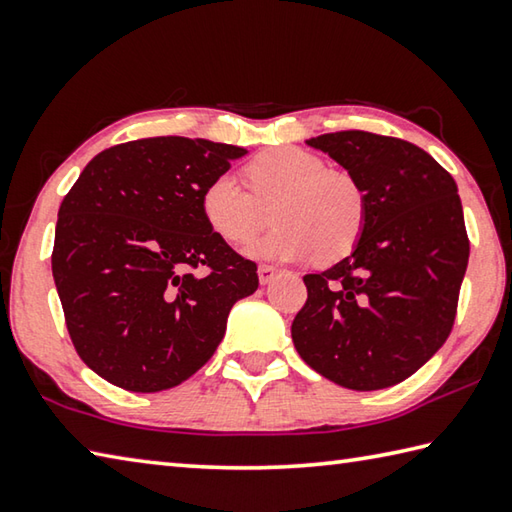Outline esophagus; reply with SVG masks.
I'll return each mask as SVG.
<instances>
[{
  "label": "esophagus",
  "instance_id": "34e87169",
  "mask_svg": "<svg viewBox=\"0 0 512 512\" xmlns=\"http://www.w3.org/2000/svg\"><path fill=\"white\" fill-rule=\"evenodd\" d=\"M276 274H279V270H276L274 265H261V267H258V281H261L263 285L270 283Z\"/></svg>",
  "mask_w": 512,
  "mask_h": 512
}]
</instances>
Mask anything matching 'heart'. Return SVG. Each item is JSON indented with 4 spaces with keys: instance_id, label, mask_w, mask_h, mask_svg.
Listing matches in <instances>:
<instances>
[{
    "instance_id": "obj_1",
    "label": "heart",
    "mask_w": 512,
    "mask_h": 512,
    "mask_svg": "<svg viewBox=\"0 0 512 512\" xmlns=\"http://www.w3.org/2000/svg\"><path fill=\"white\" fill-rule=\"evenodd\" d=\"M245 177L249 188L222 173L202 193L206 224L229 245H249L270 224V211L279 227L251 247V256L297 261L317 254L319 263H335L360 242L369 202L348 170L326 168L310 150L281 146L251 159Z\"/></svg>"
}]
</instances>
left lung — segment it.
Masks as SVG:
<instances>
[{
  "instance_id": "8db88e82",
  "label": "left lung",
  "mask_w": 512,
  "mask_h": 512,
  "mask_svg": "<svg viewBox=\"0 0 512 512\" xmlns=\"http://www.w3.org/2000/svg\"><path fill=\"white\" fill-rule=\"evenodd\" d=\"M308 143L362 184L369 215L351 256L303 276L308 299L292 321L294 346L346 389L393 387L452 333L470 258L456 182L405 139L344 130Z\"/></svg>"
}]
</instances>
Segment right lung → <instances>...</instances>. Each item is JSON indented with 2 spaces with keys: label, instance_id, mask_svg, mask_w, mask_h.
<instances>
[{
  "label": "right lung",
  "instance_id": "add662e5",
  "mask_svg": "<svg viewBox=\"0 0 512 512\" xmlns=\"http://www.w3.org/2000/svg\"><path fill=\"white\" fill-rule=\"evenodd\" d=\"M245 150L188 137L112 146L58 211L51 272L89 369L134 393L173 389L211 360L256 263L215 236L202 193Z\"/></svg>",
  "mask_w": 512,
  "mask_h": 512
}]
</instances>
